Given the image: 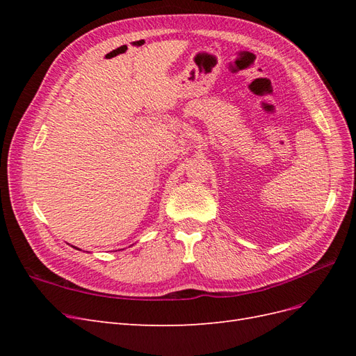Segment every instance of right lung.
Masks as SVG:
<instances>
[{"instance_id": "obj_1", "label": "right lung", "mask_w": 356, "mask_h": 356, "mask_svg": "<svg viewBox=\"0 0 356 356\" xmlns=\"http://www.w3.org/2000/svg\"><path fill=\"white\" fill-rule=\"evenodd\" d=\"M75 250H79V248H75Z\"/></svg>"}]
</instances>
